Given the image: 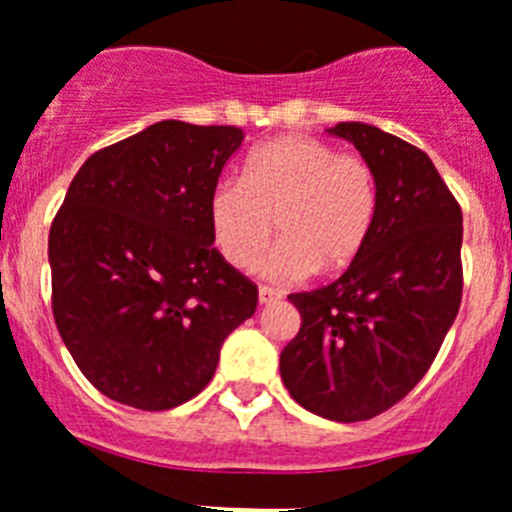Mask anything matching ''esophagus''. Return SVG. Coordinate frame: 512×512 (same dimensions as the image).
<instances>
[{
	"mask_svg": "<svg viewBox=\"0 0 512 512\" xmlns=\"http://www.w3.org/2000/svg\"><path fill=\"white\" fill-rule=\"evenodd\" d=\"M276 299H278V291L268 289V286H260V289H257V302L260 304H273Z\"/></svg>",
	"mask_w": 512,
	"mask_h": 512,
	"instance_id": "esophagus-1",
	"label": "esophagus"
}]
</instances>
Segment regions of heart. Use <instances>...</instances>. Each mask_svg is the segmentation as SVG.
<instances>
[{"mask_svg":"<svg viewBox=\"0 0 512 512\" xmlns=\"http://www.w3.org/2000/svg\"><path fill=\"white\" fill-rule=\"evenodd\" d=\"M205 210L218 252L236 268L260 260L276 223L281 242L265 270L302 281L315 270L338 273L362 255L375 229L377 176L364 158L325 140L283 135L249 153L242 182L213 184Z\"/></svg>","mask_w":512,"mask_h":512,"instance_id":"b5f03b06","label":"heart"}]
</instances>
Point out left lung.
I'll return each instance as SVG.
<instances>
[{
    "instance_id": "8db88e82",
    "label": "left lung",
    "mask_w": 512,
    "mask_h": 512,
    "mask_svg": "<svg viewBox=\"0 0 512 512\" xmlns=\"http://www.w3.org/2000/svg\"><path fill=\"white\" fill-rule=\"evenodd\" d=\"M328 135L375 171V229L338 281L289 296L302 328L281 380L299 406L349 424L388 411L435 362L461 307L463 216L424 150L362 122Z\"/></svg>"
}]
</instances>
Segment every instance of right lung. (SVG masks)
<instances>
[{"label":"right lung","mask_w":512,"mask_h":512,"mask_svg":"<svg viewBox=\"0 0 512 512\" xmlns=\"http://www.w3.org/2000/svg\"><path fill=\"white\" fill-rule=\"evenodd\" d=\"M239 127L163 119L80 166L49 231L51 309L90 385L166 411L195 398L257 286L213 247L208 195Z\"/></svg>","instance_id":"1"}]
</instances>
